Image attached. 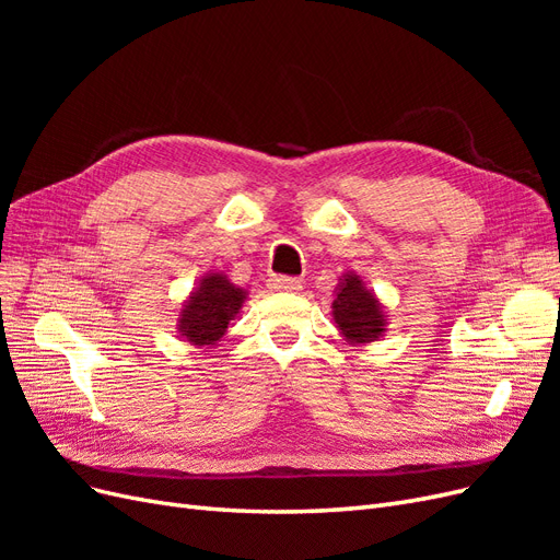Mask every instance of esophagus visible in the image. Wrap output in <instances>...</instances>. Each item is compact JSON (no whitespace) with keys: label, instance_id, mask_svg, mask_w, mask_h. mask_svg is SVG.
Listing matches in <instances>:
<instances>
[{"label":"esophagus","instance_id":"1","mask_svg":"<svg viewBox=\"0 0 560 560\" xmlns=\"http://www.w3.org/2000/svg\"><path fill=\"white\" fill-rule=\"evenodd\" d=\"M268 290L270 292H287V294H296L303 290L301 280L296 278H287V276H273L268 278Z\"/></svg>","mask_w":560,"mask_h":560}]
</instances>
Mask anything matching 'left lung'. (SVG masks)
Instances as JSON below:
<instances>
[{"mask_svg": "<svg viewBox=\"0 0 560 560\" xmlns=\"http://www.w3.org/2000/svg\"><path fill=\"white\" fill-rule=\"evenodd\" d=\"M331 315L338 334L350 346H369L378 341L387 331L385 306L376 292L369 290L354 270H348V273L338 278Z\"/></svg>", "mask_w": 560, "mask_h": 560, "instance_id": "1", "label": "left lung"}]
</instances>
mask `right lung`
Masks as SVG:
<instances>
[{
	"label": "right lung",
	"mask_w": 560,
	"mask_h": 560,
	"mask_svg": "<svg viewBox=\"0 0 560 560\" xmlns=\"http://www.w3.org/2000/svg\"><path fill=\"white\" fill-rule=\"evenodd\" d=\"M247 290L233 284L222 270H208L182 301L177 331L196 348L210 350L226 336L229 322L241 313Z\"/></svg>",
	"instance_id": "right-lung-1"
}]
</instances>
